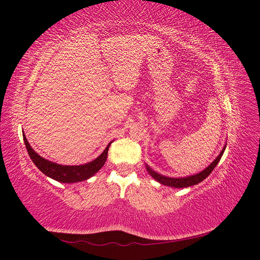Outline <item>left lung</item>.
<instances>
[{"mask_svg":"<svg viewBox=\"0 0 260 260\" xmlns=\"http://www.w3.org/2000/svg\"><path fill=\"white\" fill-rule=\"evenodd\" d=\"M225 146L226 145L223 146L222 151L220 152V154L217 156V158L214 161H212L206 169H204L202 172H199V174L193 175V176H188V177H185V178L165 177L162 175L157 174L156 171L151 169V167H148L147 165H146V170L148 171V174L151 175L156 181H158L160 184L171 186V187H187V186H192V185H195V184L202 182L204 179H206L211 174V171L215 169V167L217 166V164L219 162V160L221 159V156L223 155Z\"/></svg>","mask_w":260,"mask_h":260,"instance_id":"1","label":"left lung"}]
</instances>
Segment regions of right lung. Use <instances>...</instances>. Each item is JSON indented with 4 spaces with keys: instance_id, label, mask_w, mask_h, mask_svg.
<instances>
[{
    "instance_id": "obj_1",
    "label": "right lung",
    "mask_w": 260,
    "mask_h": 260,
    "mask_svg": "<svg viewBox=\"0 0 260 260\" xmlns=\"http://www.w3.org/2000/svg\"><path fill=\"white\" fill-rule=\"evenodd\" d=\"M22 137L30 158L38 167V169L42 171L45 176H48L61 183L80 182V181L88 180L93 175H95L96 172L104 166L107 158L108 148L112 144V142L109 143L104 149V152L102 153L98 158L88 164L79 165V166H64V165H59L45 159L39 154H37L35 152V149L30 146L25 133H22Z\"/></svg>"
}]
</instances>
